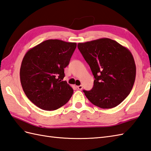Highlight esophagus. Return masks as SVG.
Segmentation results:
<instances>
[{
    "instance_id": "obj_1",
    "label": "esophagus",
    "mask_w": 151,
    "mask_h": 151,
    "mask_svg": "<svg viewBox=\"0 0 151 151\" xmlns=\"http://www.w3.org/2000/svg\"><path fill=\"white\" fill-rule=\"evenodd\" d=\"M77 88H78L79 90H82V89H83V86H82V85L77 86Z\"/></svg>"
}]
</instances>
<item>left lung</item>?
<instances>
[{
	"instance_id": "left-lung-1",
	"label": "left lung",
	"mask_w": 151,
	"mask_h": 151,
	"mask_svg": "<svg viewBox=\"0 0 151 151\" xmlns=\"http://www.w3.org/2000/svg\"><path fill=\"white\" fill-rule=\"evenodd\" d=\"M78 49L94 77L91 90H83L93 105L112 109L129 96L136 78V65L130 50L108 38L78 43Z\"/></svg>"
}]
</instances>
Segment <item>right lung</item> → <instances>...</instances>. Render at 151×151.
<instances>
[{"mask_svg":"<svg viewBox=\"0 0 151 151\" xmlns=\"http://www.w3.org/2000/svg\"><path fill=\"white\" fill-rule=\"evenodd\" d=\"M76 42L49 39L26 52L20 69L26 96L45 110H55L69 101L73 90L66 81L64 68L68 65Z\"/></svg>","mask_w":151,"mask_h":151,"instance_id":"obj_1","label":"right lung"}]
</instances>
